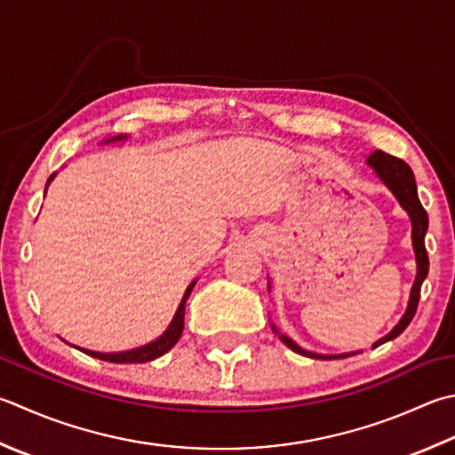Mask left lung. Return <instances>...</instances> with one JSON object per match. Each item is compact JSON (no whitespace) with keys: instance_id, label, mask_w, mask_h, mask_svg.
I'll use <instances>...</instances> for the list:
<instances>
[{"instance_id":"obj_1","label":"left lung","mask_w":455,"mask_h":455,"mask_svg":"<svg viewBox=\"0 0 455 455\" xmlns=\"http://www.w3.org/2000/svg\"><path fill=\"white\" fill-rule=\"evenodd\" d=\"M369 165L375 169L379 173V177L385 185L388 187L390 191L395 193V197L398 199V203L403 204V209L411 215L412 220V244H414V252H416V264H418V272H416V280H414V286L411 291V301H408V309L406 314L400 319L398 325L390 331L388 335L382 337L379 341L380 345L387 343L390 339H395L400 333L404 331L408 327V323L412 322V317L416 314V307H418V301H420V288H422V282L426 280V275H428V268H430V260H428V252H426V244H424V236H426V230H428V212L422 207L420 199H418V191H416V181H414V173L411 165L403 159H398L390 154H385V151H372L371 157H369ZM275 333H278V329H274ZM280 341L283 345H288L291 351H296L299 355H304V357H311V359H345L349 357V355H357V353H347V355H317V353H309L306 349H301L299 345L293 343L290 337L286 335H280ZM377 347V343H375Z\"/></svg>"}]
</instances>
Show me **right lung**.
Listing matches in <instances>:
<instances>
[{
  "label": "right lung",
  "mask_w": 455,
  "mask_h": 455,
  "mask_svg": "<svg viewBox=\"0 0 455 455\" xmlns=\"http://www.w3.org/2000/svg\"><path fill=\"white\" fill-rule=\"evenodd\" d=\"M116 140H122V136H118ZM51 180H52V175L49 177V181H51ZM193 286H195V282L189 283V288H187L180 307H177V311H175V317H173L172 325L167 327V331H165L162 337H159L157 341L149 343V345H144V347H140V349L126 351V353H96V351H86V349H80V351L86 353V355H91V357L108 361V363H148V361H154V359H157V357H162V355H165L177 341H180V337H181V333H183L185 304H187V298L191 296Z\"/></svg>",
  "instance_id": "1"
}]
</instances>
